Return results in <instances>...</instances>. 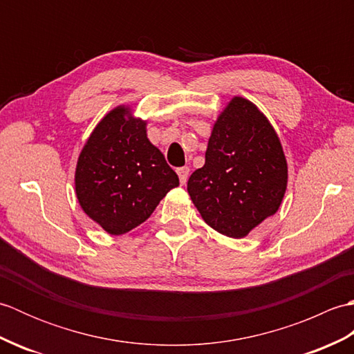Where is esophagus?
Wrapping results in <instances>:
<instances>
[{
  "label": "esophagus",
  "mask_w": 354,
  "mask_h": 354,
  "mask_svg": "<svg viewBox=\"0 0 354 354\" xmlns=\"http://www.w3.org/2000/svg\"><path fill=\"white\" fill-rule=\"evenodd\" d=\"M176 171H178L179 181H181V184L184 185V184L187 183V179H189V175H190V169L187 167V165H185V167H179Z\"/></svg>",
  "instance_id": "esophagus-1"
}]
</instances>
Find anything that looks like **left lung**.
I'll list each match as a JSON object with an SVG mask.
<instances>
[{
    "instance_id": "8db88e82",
    "label": "left lung",
    "mask_w": 354,
    "mask_h": 354,
    "mask_svg": "<svg viewBox=\"0 0 354 354\" xmlns=\"http://www.w3.org/2000/svg\"><path fill=\"white\" fill-rule=\"evenodd\" d=\"M288 185V164L274 127L259 108L234 97L214 123L204 167L187 183L209 227L232 239L248 236L277 213Z\"/></svg>"
}]
</instances>
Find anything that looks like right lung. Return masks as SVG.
I'll return each instance as SVG.
<instances>
[{
	"mask_svg": "<svg viewBox=\"0 0 354 354\" xmlns=\"http://www.w3.org/2000/svg\"><path fill=\"white\" fill-rule=\"evenodd\" d=\"M179 185L164 155L149 141L146 122L118 106L97 124L76 167L82 209L112 236L138 227Z\"/></svg>",
	"mask_w": 354,
	"mask_h": 354,
	"instance_id": "obj_1",
	"label": "right lung"
}]
</instances>
